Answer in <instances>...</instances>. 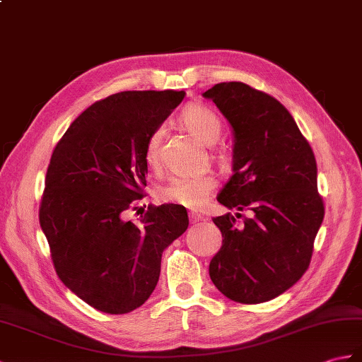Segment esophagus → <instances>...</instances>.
Segmentation results:
<instances>
[{"instance_id":"obj_1","label":"esophagus","mask_w":362,"mask_h":362,"mask_svg":"<svg viewBox=\"0 0 362 362\" xmlns=\"http://www.w3.org/2000/svg\"><path fill=\"white\" fill-rule=\"evenodd\" d=\"M202 219H204V217H202L199 213H189V222L191 223H197Z\"/></svg>"}]
</instances>
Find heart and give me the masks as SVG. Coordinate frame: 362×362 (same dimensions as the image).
<instances>
[{"instance_id":"b5f03b06","label":"heart","mask_w":362,"mask_h":362,"mask_svg":"<svg viewBox=\"0 0 362 362\" xmlns=\"http://www.w3.org/2000/svg\"><path fill=\"white\" fill-rule=\"evenodd\" d=\"M180 122L189 134L204 145H214L222 134V123L211 109L204 105H189L183 109ZM163 129L157 128L146 140L145 162L149 168L160 165V141ZM216 179L211 174L174 175L158 188V197L165 202L185 208H200L216 188Z\"/></svg>"}]
</instances>
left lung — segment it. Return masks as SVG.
Segmentation results:
<instances>
[{"label":"left lung","instance_id":"1","mask_svg":"<svg viewBox=\"0 0 362 362\" xmlns=\"http://www.w3.org/2000/svg\"><path fill=\"white\" fill-rule=\"evenodd\" d=\"M204 97L234 136L233 175L217 202L251 211L240 226L231 213L213 219L223 240L209 277L231 300L260 304L293 287L310 265L324 219L316 158L291 114L265 92L230 81Z\"/></svg>","mask_w":362,"mask_h":362}]
</instances>
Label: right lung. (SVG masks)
Returning <instances> with one entry per match:
<instances>
[{
  "label": "right lung",
  "instance_id": "right-lung-1",
  "mask_svg": "<svg viewBox=\"0 0 362 362\" xmlns=\"http://www.w3.org/2000/svg\"><path fill=\"white\" fill-rule=\"evenodd\" d=\"M183 90H124L90 105L50 157L40 225L62 282L103 313L139 308L154 291L166 247L188 228L180 205H149L124 221L143 197L146 140L177 107Z\"/></svg>",
  "mask_w": 362,
  "mask_h": 362
}]
</instances>
